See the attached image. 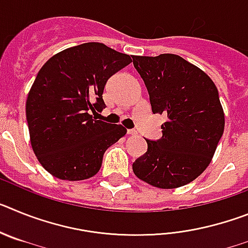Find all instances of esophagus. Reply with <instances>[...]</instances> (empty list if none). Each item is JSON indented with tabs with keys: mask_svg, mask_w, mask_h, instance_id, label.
Instances as JSON below:
<instances>
[{
	"mask_svg": "<svg viewBox=\"0 0 248 248\" xmlns=\"http://www.w3.org/2000/svg\"><path fill=\"white\" fill-rule=\"evenodd\" d=\"M128 134H129V135H137V134H138V131L135 130V129H129V130H128Z\"/></svg>",
	"mask_w": 248,
	"mask_h": 248,
	"instance_id": "esophagus-1",
	"label": "esophagus"
}]
</instances>
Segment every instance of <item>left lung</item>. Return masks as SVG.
Wrapping results in <instances>:
<instances>
[{
	"label": "left lung",
	"mask_w": 248,
	"mask_h": 248,
	"mask_svg": "<svg viewBox=\"0 0 248 248\" xmlns=\"http://www.w3.org/2000/svg\"><path fill=\"white\" fill-rule=\"evenodd\" d=\"M154 114H166L163 137L146 140L148 151L133 171L159 189H176L200 176L211 163L225 129V113L215 83L183 57L165 53L133 57Z\"/></svg>",
	"instance_id": "left-lung-1"
}]
</instances>
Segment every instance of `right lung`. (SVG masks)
<instances>
[{
	"mask_svg": "<svg viewBox=\"0 0 248 248\" xmlns=\"http://www.w3.org/2000/svg\"><path fill=\"white\" fill-rule=\"evenodd\" d=\"M130 62L128 54L88 42L54 54L39 69L26 118L32 150L50 175L69 181L94 176L105 150L126 134L91 111L103 110L105 83Z\"/></svg>",
	"mask_w": 248,
	"mask_h": 248,
	"instance_id": "1",
	"label": "right lung"
}]
</instances>
